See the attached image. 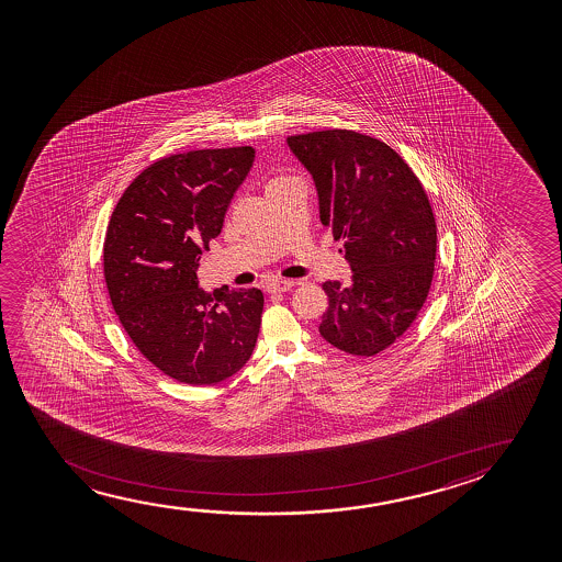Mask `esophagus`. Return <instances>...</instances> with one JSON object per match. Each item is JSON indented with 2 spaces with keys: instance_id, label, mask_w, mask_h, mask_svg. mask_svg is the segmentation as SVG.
Listing matches in <instances>:
<instances>
[{
  "instance_id": "obj_1",
  "label": "esophagus",
  "mask_w": 562,
  "mask_h": 562,
  "mask_svg": "<svg viewBox=\"0 0 562 562\" xmlns=\"http://www.w3.org/2000/svg\"><path fill=\"white\" fill-rule=\"evenodd\" d=\"M295 282L293 280H282V278H278V280H272L267 284V292L269 293H282L290 292L292 290Z\"/></svg>"
}]
</instances>
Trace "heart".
Segmentation results:
<instances>
[{
	"mask_svg": "<svg viewBox=\"0 0 562 562\" xmlns=\"http://www.w3.org/2000/svg\"><path fill=\"white\" fill-rule=\"evenodd\" d=\"M284 180H288V178H285V177L272 178V180H270L269 184H278V182H284ZM269 184H267V186H269Z\"/></svg>",
	"mask_w": 562,
	"mask_h": 562,
	"instance_id": "obj_1",
	"label": "heart"
}]
</instances>
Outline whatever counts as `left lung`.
Here are the masks:
<instances>
[{"instance_id":"8db88e82","label":"left lung","mask_w":562,"mask_h":562,"mask_svg":"<svg viewBox=\"0 0 562 562\" xmlns=\"http://www.w3.org/2000/svg\"><path fill=\"white\" fill-rule=\"evenodd\" d=\"M288 146L315 180L321 221L353 270L347 284L324 282L318 331L346 353L374 357L411 328L430 292L438 234L428 195L401 155L367 134L308 132Z\"/></svg>"}]
</instances>
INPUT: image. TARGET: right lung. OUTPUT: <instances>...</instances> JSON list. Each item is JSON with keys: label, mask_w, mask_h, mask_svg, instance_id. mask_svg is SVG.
<instances>
[{"label": "right lung", "mask_w": 562, "mask_h": 562, "mask_svg": "<svg viewBox=\"0 0 562 562\" xmlns=\"http://www.w3.org/2000/svg\"><path fill=\"white\" fill-rule=\"evenodd\" d=\"M254 159L249 146L162 157L132 180L109 221L103 272L113 308L139 353L182 384L223 382L257 344L261 290L207 293L195 274Z\"/></svg>", "instance_id": "right-lung-1"}]
</instances>
